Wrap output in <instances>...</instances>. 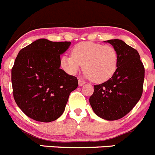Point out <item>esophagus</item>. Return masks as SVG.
Segmentation results:
<instances>
[{
    "instance_id": "esophagus-1",
    "label": "esophagus",
    "mask_w": 155,
    "mask_h": 155,
    "mask_svg": "<svg viewBox=\"0 0 155 155\" xmlns=\"http://www.w3.org/2000/svg\"><path fill=\"white\" fill-rule=\"evenodd\" d=\"M78 82H79V86H82V85H84V84H85V81H83V80H82V79H79Z\"/></svg>"
}]
</instances>
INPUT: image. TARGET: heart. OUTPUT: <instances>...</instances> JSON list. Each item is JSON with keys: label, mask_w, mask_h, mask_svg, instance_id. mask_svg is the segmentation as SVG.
I'll list each match as a JSON object with an SVG mask.
<instances>
[{"label": "heart", "mask_w": 155, "mask_h": 155, "mask_svg": "<svg viewBox=\"0 0 155 155\" xmlns=\"http://www.w3.org/2000/svg\"><path fill=\"white\" fill-rule=\"evenodd\" d=\"M118 54L112 46L94 42H82L71 50V56L60 58V66L69 75L76 74L82 66L86 77L96 83L110 79L116 73Z\"/></svg>", "instance_id": "1"}]
</instances>
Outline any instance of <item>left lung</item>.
Listing matches in <instances>:
<instances>
[{"mask_svg": "<svg viewBox=\"0 0 155 155\" xmlns=\"http://www.w3.org/2000/svg\"><path fill=\"white\" fill-rule=\"evenodd\" d=\"M107 42L118 52V69L110 79L94 86L89 103L98 116L113 121L126 115L141 99L144 67L135 49L118 39Z\"/></svg>", "mask_w": 155, "mask_h": 155, "instance_id": "left-lung-1", "label": "left lung"}]
</instances>
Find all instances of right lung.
Instances as JSON below:
<instances>
[{
  "instance_id": "right-lung-1",
  "label": "right lung",
  "mask_w": 155,
  "mask_h": 155,
  "mask_svg": "<svg viewBox=\"0 0 155 155\" xmlns=\"http://www.w3.org/2000/svg\"><path fill=\"white\" fill-rule=\"evenodd\" d=\"M70 42L40 39L21 50L11 69L13 95L32 119L50 122L61 116L78 79L60 69V55Z\"/></svg>"
}]
</instances>
